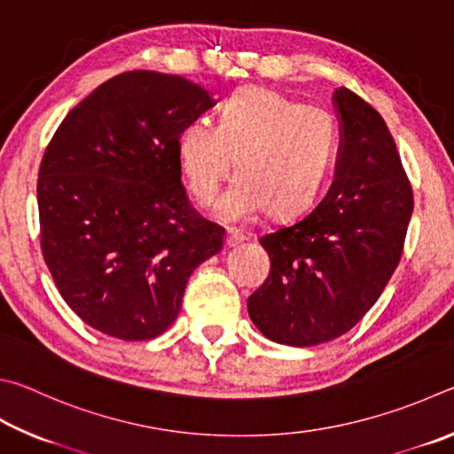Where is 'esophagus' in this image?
Here are the masks:
<instances>
[{"mask_svg": "<svg viewBox=\"0 0 454 454\" xmlns=\"http://www.w3.org/2000/svg\"><path fill=\"white\" fill-rule=\"evenodd\" d=\"M245 235L241 231H237V229H229L227 235H225V247H237V245L243 243Z\"/></svg>", "mask_w": 454, "mask_h": 454, "instance_id": "esophagus-1", "label": "esophagus"}]
</instances>
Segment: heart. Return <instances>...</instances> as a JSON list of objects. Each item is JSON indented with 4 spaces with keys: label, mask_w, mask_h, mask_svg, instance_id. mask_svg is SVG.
I'll list each match as a JSON object with an SVG mask.
<instances>
[{
    "label": "heart",
    "mask_w": 454,
    "mask_h": 454,
    "mask_svg": "<svg viewBox=\"0 0 454 454\" xmlns=\"http://www.w3.org/2000/svg\"><path fill=\"white\" fill-rule=\"evenodd\" d=\"M329 114L283 95L245 87L221 106L219 125L191 123L177 139L181 173L195 201L209 207L233 171L239 175L219 203L227 221L265 209L291 219L315 201L335 155Z\"/></svg>",
    "instance_id": "b5f03b06"
}]
</instances>
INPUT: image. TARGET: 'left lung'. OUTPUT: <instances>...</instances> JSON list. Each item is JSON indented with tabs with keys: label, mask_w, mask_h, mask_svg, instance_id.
I'll list each match as a JSON object with an SVG mask.
<instances>
[{
	"label": "left lung",
	"mask_w": 454,
	"mask_h": 454,
	"mask_svg": "<svg viewBox=\"0 0 454 454\" xmlns=\"http://www.w3.org/2000/svg\"><path fill=\"white\" fill-rule=\"evenodd\" d=\"M340 149L319 203L259 243L271 271L247 301L267 339L313 347L351 331L399 265L412 189L385 119L351 90L335 91Z\"/></svg>",
	"instance_id": "left-lung-1"
}]
</instances>
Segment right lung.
<instances>
[{"label":"right lung","instance_id":"add662e5","mask_svg":"<svg viewBox=\"0 0 454 454\" xmlns=\"http://www.w3.org/2000/svg\"><path fill=\"white\" fill-rule=\"evenodd\" d=\"M213 107L185 77L125 71L77 103L39 165L45 265L79 319L147 340L181 311L195 267L223 249L225 229L189 203L177 139Z\"/></svg>","mask_w":454,"mask_h":454}]
</instances>
